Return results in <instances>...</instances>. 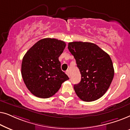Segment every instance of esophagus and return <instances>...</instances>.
<instances>
[{"label":"esophagus","mask_w":130,"mask_h":130,"mask_svg":"<svg viewBox=\"0 0 130 130\" xmlns=\"http://www.w3.org/2000/svg\"><path fill=\"white\" fill-rule=\"evenodd\" d=\"M66 74L69 76V77H70V72H69V70H67L66 72Z\"/></svg>","instance_id":"1"}]
</instances>
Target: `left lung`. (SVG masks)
<instances>
[{
    "label": "left lung",
    "mask_w": 130,
    "mask_h": 130,
    "mask_svg": "<svg viewBox=\"0 0 130 130\" xmlns=\"http://www.w3.org/2000/svg\"><path fill=\"white\" fill-rule=\"evenodd\" d=\"M68 49L81 74L80 83L74 85L76 95L86 102L99 99L107 91L114 76L110 56L92 42H69Z\"/></svg>",
    "instance_id": "left-lung-1"
}]
</instances>
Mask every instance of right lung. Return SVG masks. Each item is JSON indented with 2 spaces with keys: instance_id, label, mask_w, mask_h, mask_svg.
<instances>
[{
  "instance_id": "obj_1",
  "label": "right lung",
  "mask_w": 130,
  "mask_h": 130,
  "mask_svg": "<svg viewBox=\"0 0 130 130\" xmlns=\"http://www.w3.org/2000/svg\"><path fill=\"white\" fill-rule=\"evenodd\" d=\"M66 44L55 38H44L36 42L25 54L21 74L26 88L35 96L48 98L69 79L61 69L58 57Z\"/></svg>"
}]
</instances>
